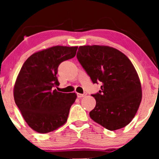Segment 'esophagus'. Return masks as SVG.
Wrapping results in <instances>:
<instances>
[{"mask_svg":"<svg viewBox=\"0 0 159 159\" xmlns=\"http://www.w3.org/2000/svg\"><path fill=\"white\" fill-rule=\"evenodd\" d=\"M86 95L85 93H84V94H81V93H77V97L80 98H83Z\"/></svg>","mask_w":159,"mask_h":159,"instance_id":"esophagus-1","label":"esophagus"}]
</instances>
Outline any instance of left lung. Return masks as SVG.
I'll list each match as a JSON object with an SVG mask.
<instances>
[{"label": "left lung", "instance_id": "obj_1", "mask_svg": "<svg viewBox=\"0 0 159 159\" xmlns=\"http://www.w3.org/2000/svg\"><path fill=\"white\" fill-rule=\"evenodd\" d=\"M77 59L101 90L92 95L96 101L90 116L106 129L125 127L135 116L142 100L140 78L131 61L123 53L106 45L80 46Z\"/></svg>", "mask_w": 159, "mask_h": 159}]
</instances>
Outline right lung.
Masks as SVG:
<instances>
[{
  "label": "right lung",
  "instance_id": "right-lung-1",
  "mask_svg": "<svg viewBox=\"0 0 159 159\" xmlns=\"http://www.w3.org/2000/svg\"><path fill=\"white\" fill-rule=\"evenodd\" d=\"M77 46L56 45L39 51L24 63L14 87L15 103L28 126L39 133H48L66 122L75 93L56 90V77L62 61L75 57Z\"/></svg>",
  "mask_w": 159,
  "mask_h": 159
}]
</instances>
